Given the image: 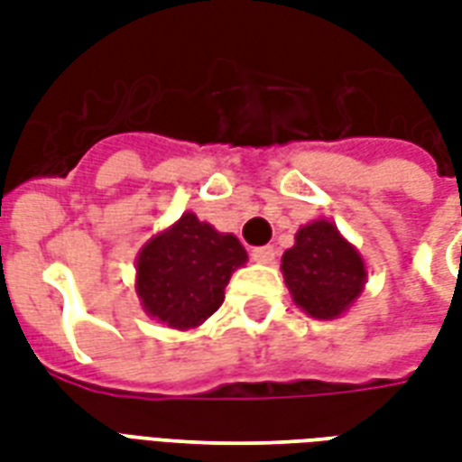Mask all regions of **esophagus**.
<instances>
[{
    "label": "esophagus",
    "instance_id": "esophagus-1",
    "mask_svg": "<svg viewBox=\"0 0 462 462\" xmlns=\"http://www.w3.org/2000/svg\"><path fill=\"white\" fill-rule=\"evenodd\" d=\"M274 257H277V250H274L272 245H264V247H254V250H252V260L254 262L270 264V262H274Z\"/></svg>",
    "mask_w": 462,
    "mask_h": 462
}]
</instances>
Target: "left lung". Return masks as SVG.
I'll return each instance as SVG.
<instances>
[{"label":"left lung","mask_w":462,"mask_h":462,"mask_svg":"<svg viewBox=\"0 0 462 462\" xmlns=\"http://www.w3.org/2000/svg\"><path fill=\"white\" fill-rule=\"evenodd\" d=\"M284 282L301 310L314 319H337L346 311L366 280V267L329 220L304 225L294 247L282 257Z\"/></svg>","instance_id":"1"}]
</instances>
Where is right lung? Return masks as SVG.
<instances>
[{
	"label": "right lung",
	"instance_id": "right-lung-1",
	"mask_svg": "<svg viewBox=\"0 0 462 462\" xmlns=\"http://www.w3.org/2000/svg\"><path fill=\"white\" fill-rule=\"evenodd\" d=\"M245 262L235 235L185 212L141 250L135 290L151 317L172 329H195L220 310L232 272Z\"/></svg>",
	"mask_w": 462,
	"mask_h": 462
}]
</instances>
